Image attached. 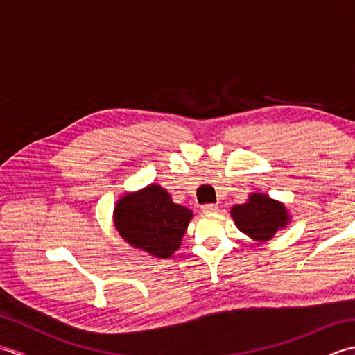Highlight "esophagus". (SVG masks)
<instances>
[{"label": "esophagus", "instance_id": "esophagus-1", "mask_svg": "<svg viewBox=\"0 0 355 355\" xmlns=\"http://www.w3.org/2000/svg\"><path fill=\"white\" fill-rule=\"evenodd\" d=\"M218 210V206L216 205H205L201 206V212L202 214H214Z\"/></svg>", "mask_w": 355, "mask_h": 355}]
</instances>
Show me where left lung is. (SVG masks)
Segmentation results:
<instances>
[{"instance_id": "left-lung-1", "label": "left lung", "mask_w": 355, "mask_h": 355, "mask_svg": "<svg viewBox=\"0 0 355 355\" xmlns=\"http://www.w3.org/2000/svg\"><path fill=\"white\" fill-rule=\"evenodd\" d=\"M230 215L236 227L253 241H270L279 229L290 223V215L282 202L266 193H252L244 205L233 206Z\"/></svg>"}]
</instances>
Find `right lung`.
Wrapping results in <instances>:
<instances>
[{"mask_svg":"<svg viewBox=\"0 0 355 355\" xmlns=\"http://www.w3.org/2000/svg\"><path fill=\"white\" fill-rule=\"evenodd\" d=\"M192 210L175 205L158 184L126 193L114 207V225L128 244L166 259L182 245Z\"/></svg>","mask_w":355,"mask_h":355,"instance_id":"right-lung-1","label":"right lung"}]
</instances>
